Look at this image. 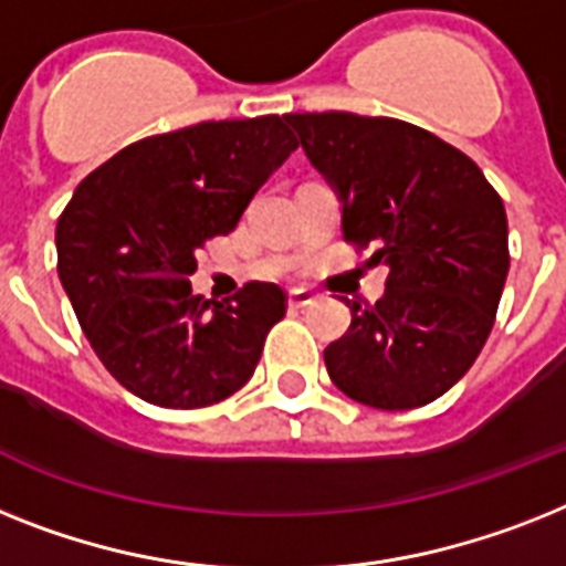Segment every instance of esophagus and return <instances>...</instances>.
I'll return each instance as SVG.
<instances>
[{"instance_id": "34e87169", "label": "esophagus", "mask_w": 566, "mask_h": 566, "mask_svg": "<svg viewBox=\"0 0 566 566\" xmlns=\"http://www.w3.org/2000/svg\"><path fill=\"white\" fill-rule=\"evenodd\" d=\"M317 294L312 292V289H289V306H294V310H303V306H310V303H315Z\"/></svg>"}]
</instances>
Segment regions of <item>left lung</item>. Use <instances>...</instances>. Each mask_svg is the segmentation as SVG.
<instances>
[{
	"label": "left lung",
	"instance_id": "8db88e82",
	"mask_svg": "<svg viewBox=\"0 0 566 566\" xmlns=\"http://www.w3.org/2000/svg\"><path fill=\"white\" fill-rule=\"evenodd\" d=\"M338 193L340 231L378 245L390 269L376 306L347 301L353 324L324 349L340 394L410 410L460 381L492 333L509 274L501 196L465 153L422 126L353 112L286 115Z\"/></svg>",
	"mask_w": 566,
	"mask_h": 566
}]
</instances>
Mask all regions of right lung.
<instances>
[{"instance_id": "1", "label": "right lung", "mask_w": 566, "mask_h": 566, "mask_svg": "<svg viewBox=\"0 0 566 566\" xmlns=\"http://www.w3.org/2000/svg\"><path fill=\"white\" fill-rule=\"evenodd\" d=\"M297 149L277 115L205 120L135 142L88 172L57 222V274L106 370L158 408L237 394L286 315L274 283L231 301L190 294L196 254L237 228Z\"/></svg>"}]
</instances>
